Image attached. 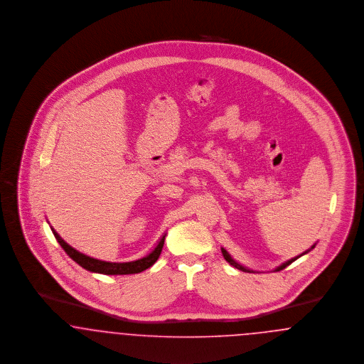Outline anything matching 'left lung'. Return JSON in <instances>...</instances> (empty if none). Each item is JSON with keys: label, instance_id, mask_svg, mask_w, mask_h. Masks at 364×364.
Segmentation results:
<instances>
[{"label": "left lung", "instance_id": "1", "mask_svg": "<svg viewBox=\"0 0 364 364\" xmlns=\"http://www.w3.org/2000/svg\"><path fill=\"white\" fill-rule=\"evenodd\" d=\"M314 247H316V245H313V246H311V249H314ZM311 249H310V250H311ZM310 250H307V252H304V253H301V255H298V257H294V258H291V259H288V261H285L284 264H282V265H280V267H277V268L274 269V270H276V272H279V270H283V269L287 268V267H288V265H291V264H292V262H294V261H296V259H298V258H299V257H301V255H304V254L309 253V252H310ZM222 253H223V257H224V259H225V261H227V262H228V264H230V265H232V267H234V268L239 269V270H242V272H247V273H255V272H254V270H250V269L245 268V267H242V265H240V264H237V261H235V259H234V258H232V257H231V255H230V254H228V252H227V250H225V249H223V247H222Z\"/></svg>", "mask_w": 364, "mask_h": 364}]
</instances>
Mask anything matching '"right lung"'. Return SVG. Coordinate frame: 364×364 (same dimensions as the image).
<instances>
[{"mask_svg":"<svg viewBox=\"0 0 364 364\" xmlns=\"http://www.w3.org/2000/svg\"><path fill=\"white\" fill-rule=\"evenodd\" d=\"M54 237L57 239V242L61 245L65 253L68 254L75 262H77L81 268L87 269L90 272L94 273H102V274H133V273H140L145 269L151 268L156 261H158L159 255L161 253L163 245H164V239L166 234L160 237V240L156 245V247L149 254H146L145 257L139 258L136 261H130V262H107V261H100L92 257H88L85 254L80 253L77 250H75L72 246H69L63 237H60L53 228H51Z\"/></svg>","mask_w":364,"mask_h":364,"instance_id":"1","label":"right lung"}]
</instances>
